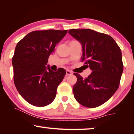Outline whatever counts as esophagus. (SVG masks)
<instances>
[{"label":"esophagus","instance_id":"obj_1","mask_svg":"<svg viewBox=\"0 0 134 134\" xmlns=\"http://www.w3.org/2000/svg\"><path fill=\"white\" fill-rule=\"evenodd\" d=\"M72 74V72L71 71H69V70H67L66 71V76H68V75H71Z\"/></svg>","mask_w":134,"mask_h":134}]
</instances>
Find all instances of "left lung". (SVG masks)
Instances as JSON below:
<instances>
[{
	"label": "left lung",
	"mask_w": 134,
	"mask_h": 134,
	"mask_svg": "<svg viewBox=\"0 0 134 134\" xmlns=\"http://www.w3.org/2000/svg\"><path fill=\"white\" fill-rule=\"evenodd\" d=\"M83 47L81 61L92 73L86 79L74 73V97L86 107L95 108L110 99L119 88L123 71L122 52L111 36L91 29H70Z\"/></svg>",
	"instance_id": "obj_1"
}]
</instances>
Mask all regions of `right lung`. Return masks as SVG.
Segmentation results:
<instances>
[{
  "label": "right lung",
  "instance_id": "1",
  "mask_svg": "<svg viewBox=\"0 0 134 134\" xmlns=\"http://www.w3.org/2000/svg\"><path fill=\"white\" fill-rule=\"evenodd\" d=\"M68 30H35L17 43L12 57L14 81L23 98L32 105L45 107L55 98L66 71L47 66L48 59Z\"/></svg>",
  "mask_w": 134,
  "mask_h": 134
}]
</instances>
